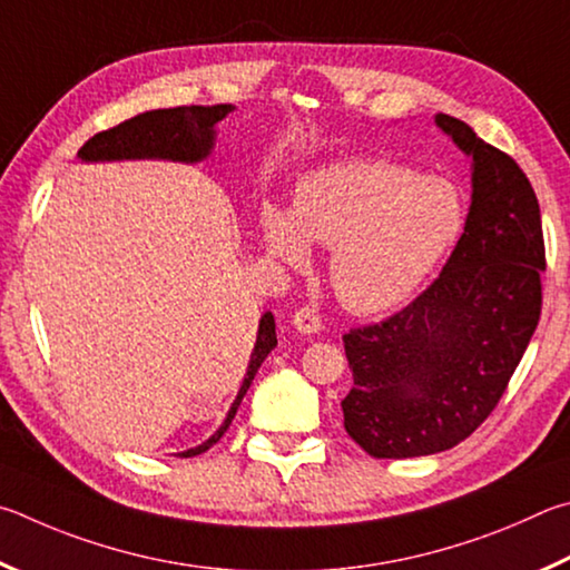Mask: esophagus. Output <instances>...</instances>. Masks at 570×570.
Wrapping results in <instances>:
<instances>
[{
	"label": "esophagus",
	"instance_id": "34e87169",
	"mask_svg": "<svg viewBox=\"0 0 570 570\" xmlns=\"http://www.w3.org/2000/svg\"><path fill=\"white\" fill-rule=\"evenodd\" d=\"M293 325H295L301 333L313 335V333H317V331H321V327H323V315H321V311H317V307L303 305V307H297V311H295Z\"/></svg>",
	"mask_w": 570,
	"mask_h": 570
}]
</instances>
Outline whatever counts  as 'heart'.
Listing matches in <instances>:
<instances>
[{
	"label": "heart",
	"mask_w": 570,
	"mask_h": 570,
	"mask_svg": "<svg viewBox=\"0 0 570 570\" xmlns=\"http://www.w3.org/2000/svg\"><path fill=\"white\" fill-rule=\"evenodd\" d=\"M463 203L443 177L387 159H351L307 175L291 217L265 207L269 255L303 265L305 243L333 247L331 279L341 301L377 313L405 301L453 247Z\"/></svg>",
	"instance_id": "1"
}]
</instances>
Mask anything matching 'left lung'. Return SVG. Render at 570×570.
Instances as JSON below:
<instances>
[{
  "instance_id": "8db88e82",
  "label": "left lung",
  "mask_w": 570,
  "mask_h": 570,
  "mask_svg": "<svg viewBox=\"0 0 570 570\" xmlns=\"http://www.w3.org/2000/svg\"><path fill=\"white\" fill-rule=\"evenodd\" d=\"M435 122L473 157L463 235L413 303L343 335L353 367L345 431L373 458L465 441L503 397L541 317L546 245L531 179L461 119Z\"/></svg>"
}]
</instances>
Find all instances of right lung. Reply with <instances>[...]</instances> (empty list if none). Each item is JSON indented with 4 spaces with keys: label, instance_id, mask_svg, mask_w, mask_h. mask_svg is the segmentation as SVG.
I'll list each match as a JSON object with an SVG mask.
<instances>
[{
    "label": "right lung",
    "instance_id": "obj_1",
    "mask_svg": "<svg viewBox=\"0 0 570 570\" xmlns=\"http://www.w3.org/2000/svg\"><path fill=\"white\" fill-rule=\"evenodd\" d=\"M233 105H213V107H173V109H153V112H142L132 119H125L117 127L102 129L95 137H89L87 142L79 147L77 157L95 163V159H132V157H159V159H179V163H197L209 155L215 139V125L223 119ZM277 345L275 337V321L273 315L265 313L259 321L257 343L253 357H249L247 377L243 387H239L237 401L229 407L225 423L219 431L209 438L207 443L185 451L183 458H193L205 453L207 448H213L219 438L233 423L239 403L247 393L249 383L257 373V367L263 365L267 353Z\"/></svg>",
    "mask_w": 570,
    "mask_h": 570
}]
</instances>
